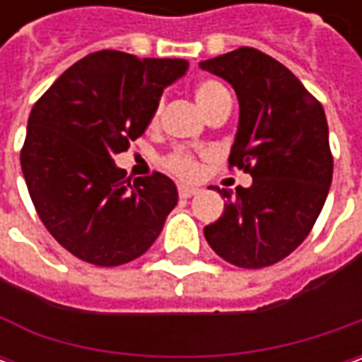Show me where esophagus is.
I'll use <instances>...</instances> for the list:
<instances>
[{
  "label": "esophagus",
  "mask_w": 362,
  "mask_h": 362,
  "mask_svg": "<svg viewBox=\"0 0 362 362\" xmlns=\"http://www.w3.org/2000/svg\"><path fill=\"white\" fill-rule=\"evenodd\" d=\"M195 193H199V189L197 187H191V185H179V197H181V199H189V197H193Z\"/></svg>",
  "instance_id": "34e87169"
}]
</instances>
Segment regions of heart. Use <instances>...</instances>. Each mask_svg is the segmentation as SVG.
<instances>
[{
  "label": "heart",
  "mask_w": 362,
  "mask_h": 362,
  "mask_svg": "<svg viewBox=\"0 0 362 362\" xmlns=\"http://www.w3.org/2000/svg\"><path fill=\"white\" fill-rule=\"evenodd\" d=\"M195 98H197V105L203 108V112H207L211 106L221 103L223 98H230V92L219 80L207 78V80H202L195 86ZM163 167L173 175H177V177H183V179H191V177L199 173L197 159L189 151H183V148H175L169 155H165L163 157Z\"/></svg>",
  "instance_id": "obj_1"
}]
</instances>
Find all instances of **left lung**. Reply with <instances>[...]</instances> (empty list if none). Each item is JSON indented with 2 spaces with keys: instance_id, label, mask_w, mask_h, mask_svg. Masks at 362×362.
Returning a JSON list of instances; mask_svg holds the SVG:
<instances>
[{
  "instance_id": "8db88e82",
  "label": "left lung",
  "mask_w": 362,
  "mask_h": 362,
  "mask_svg": "<svg viewBox=\"0 0 362 362\" xmlns=\"http://www.w3.org/2000/svg\"><path fill=\"white\" fill-rule=\"evenodd\" d=\"M228 80L240 100V127L230 169L252 175V185L217 189L223 216L205 226L217 256L238 268H266L306 240L332 181L325 108L284 64L256 48H238L202 62Z\"/></svg>"
}]
</instances>
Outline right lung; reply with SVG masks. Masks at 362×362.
<instances>
[{
	"label": "right lung",
	"instance_id": "add662e5",
	"mask_svg": "<svg viewBox=\"0 0 362 362\" xmlns=\"http://www.w3.org/2000/svg\"><path fill=\"white\" fill-rule=\"evenodd\" d=\"M187 70L181 58L100 49L72 64L30 112L21 171L35 211L72 256L120 266L143 256L177 205L163 173L131 181L112 157L153 119L163 88Z\"/></svg>",
	"mask_w": 362,
	"mask_h": 362
}]
</instances>
